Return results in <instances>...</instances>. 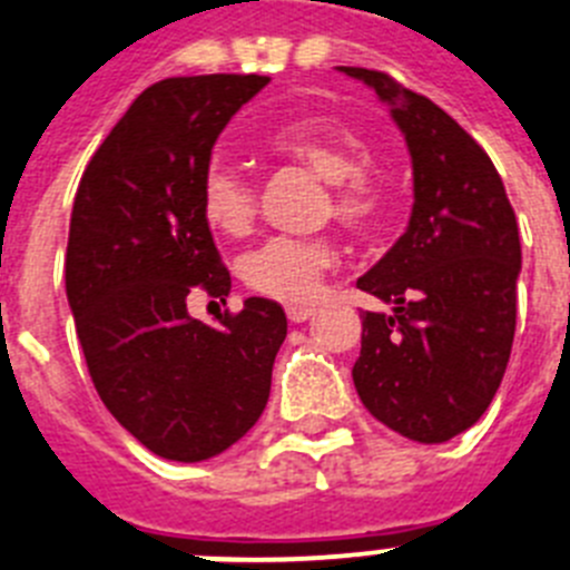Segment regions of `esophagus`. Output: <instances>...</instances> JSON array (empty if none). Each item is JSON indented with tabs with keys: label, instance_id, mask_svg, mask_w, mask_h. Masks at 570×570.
I'll return each instance as SVG.
<instances>
[{
	"label": "esophagus",
	"instance_id": "34e87169",
	"mask_svg": "<svg viewBox=\"0 0 570 570\" xmlns=\"http://www.w3.org/2000/svg\"><path fill=\"white\" fill-rule=\"evenodd\" d=\"M285 314H288L291 322H305V320H311L314 308H311V305H288V308H285Z\"/></svg>",
	"mask_w": 570,
	"mask_h": 570
}]
</instances>
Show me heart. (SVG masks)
I'll list each match as a JSON object with an SVG mask.
<instances>
[{
  "label": "heart",
  "mask_w": 570,
  "mask_h": 570,
  "mask_svg": "<svg viewBox=\"0 0 570 570\" xmlns=\"http://www.w3.org/2000/svg\"><path fill=\"white\" fill-rule=\"evenodd\" d=\"M268 150L328 183V199L322 205L325 219L334 216L345 228L365 230L385 210V188L367 165L371 148L336 119L308 116L279 125L268 136ZM199 214L216 234L245 236L256 219V185L234 165L210 163L199 183ZM336 256L331 236H271L242 256L239 274L256 294L302 305L314 299Z\"/></svg>",
  "instance_id": "1"
}]
</instances>
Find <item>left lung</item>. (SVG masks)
Masks as SVG:
<instances>
[{"label": "left lung", "mask_w": 570, "mask_h": 570, "mask_svg": "<svg viewBox=\"0 0 570 570\" xmlns=\"http://www.w3.org/2000/svg\"><path fill=\"white\" fill-rule=\"evenodd\" d=\"M391 105L414 159L405 234L356 288L394 305L362 311V405L414 442H448L491 405L517 331L520 228L482 145L385 70L347 68Z\"/></svg>", "instance_id": "obj_1"}]
</instances>
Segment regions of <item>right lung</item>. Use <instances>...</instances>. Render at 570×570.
Instances as JSON below:
<instances>
[{
	"label": "right lung",
	"mask_w": 570,
	"mask_h": 570,
	"mask_svg": "<svg viewBox=\"0 0 570 570\" xmlns=\"http://www.w3.org/2000/svg\"><path fill=\"white\" fill-rule=\"evenodd\" d=\"M268 77L205 73L142 90L79 179L65 291L99 400L156 456L199 462L248 434L271 394L285 311L250 296L205 325L196 294L230 274L199 214V183L230 116Z\"/></svg>",
	"instance_id": "1"
}]
</instances>
